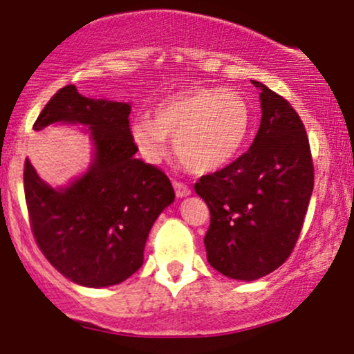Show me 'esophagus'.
<instances>
[{
  "mask_svg": "<svg viewBox=\"0 0 354 354\" xmlns=\"http://www.w3.org/2000/svg\"><path fill=\"white\" fill-rule=\"evenodd\" d=\"M173 187H174V194H176L178 198H183L190 195V188H188V185H185L183 181H173Z\"/></svg>",
  "mask_w": 354,
  "mask_h": 354,
  "instance_id": "obj_1",
  "label": "esophagus"
}]
</instances>
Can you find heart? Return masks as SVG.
<instances>
[{
    "mask_svg": "<svg viewBox=\"0 0 354 354\" xmlns=\"http://www.w3.org/2000/svg\"><path fill=\"white\" fill-rule=\"evenodd\" d=\"M252 128V111L241 94L231 88L198 87L166 99L154 120L137 116L130 133L140 154L157 162L167 151V137L185 167L210 173L233 160Z\"/></svg>",
    "mask_w": 354,
    "mask_h": 354,
    "instance_id": "obj_1",
    "label": "heart"
}]
</instances>
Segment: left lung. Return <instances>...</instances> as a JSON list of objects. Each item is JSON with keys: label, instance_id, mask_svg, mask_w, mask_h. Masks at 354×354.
<instances>
[{"label": "left lung", "instance_id": "8db88e82", "mask_svg": "<svg viewBox=\"0 0 354 354\" xmlns=\"http://www.w3.org/2000/svg\"><path fill=\"white\" fill-rule=\"evenodd\" d=\"M262 120L253 144L234 162L195 183L210 224L207 260L231 279L255 281L291 255L313 192V160L303 121L260 82Z\"/></svg>", "mask_w": 354, "mask_h": 354}]
</instances>
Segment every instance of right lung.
<instances>
[{
	"instance_id": "1",
	"label": "right lung",
	"mask_w": 354,
	"mask_h": 354,
	"mask_svg": "<svg viewBox=\"0 0 354 354\" xmlns=\"http://www.w3.org/2000/svg\"><path fill=\"white\" fill-rule=\"evenodd\" d=\"M128 102L88 99L59 88L34 123L85 124L94 142L91 167L65 188H51L25 159L24 190L30 230L46 259L87 288L123 283L144 263L152 224L174 200L169 178L135 159Z\"/></svg>"
}]
</instances>
